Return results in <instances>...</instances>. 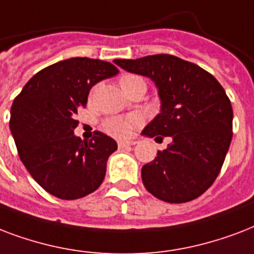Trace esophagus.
Masks as SVG:
<instances>
[{
  "mask_svg": "<svg viewBox=\"0 0 254 254\" xmlns=\"http://www.w3.org/2000/svg\"><path fill=\"white\" fill-rule=\"evenodd\" d=\"M135 144V141H118V147L119 148H125V147H129V145Z\"/></svg>",
  "mask_w": 254,
  "mask_h": 254,
  "instance_id": "esophagus-1",
  "label": "esophagus"
}]
</instances>
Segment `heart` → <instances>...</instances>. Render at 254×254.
<instances>
[{
  "label": "heart",
  "instance_id": "heart-1",
  "mask_svg": "<svg viewBox=\"0 0 254 254\" xmlns=\"http://www.w3.org/2000/svg\"><path fill=\"white\" fill-rule=\"evenodd\" d=\"M144 83V80L137 75H123L119 79V86L125 92L132 88L135 84ZM141 125V118L139 115H125V117H111L106 119L102 125L105 132L114 137L125 139L132 135L135 128Z\"/></svg>",
  "mask_w": 254,
  "mask_h": 254
}]
</instances>
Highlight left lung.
Segmentation results:
<instances>
[{
  "mask_svg": "<svg viewBox=\"0 0 254 254\" xmlns=\"http://www.w3.org/2000/svg\"><path fill=\"white\" fill-rule=\"evenodd\" d=\"M114 62L158 87L160 114L141 135L172 139L141 168L145 190L175 204L198 197L220 174L233 135V110L223 86L197 64L170 54Z\"/></svg>",
  "mask_w": 254,
  "mask_h": 254,
  "instance_id": "8db88e82",
  "label": "left lung"
}]
</instances>
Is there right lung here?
I'll return each mask as SVG.
<instances>
[{"mask_svg":"<svg viewBox=\"0 0 254 254\" xmlns=\"http://www.w3.org/2000/svg\"><path fill=\"white\" fill-rule=\"evenodd\" d=\"M113 64L70 58L38 71L10 109V131L29 174L43 190L62 200H75L99 188L117 141L95 131L90 140L74 135L78 110L94 84L117 75Z\"/></svg>","mask_w":254,"mask_h":254,"instance_id":"add662e5","label":"right lung"}]
</instances>
